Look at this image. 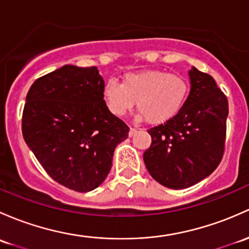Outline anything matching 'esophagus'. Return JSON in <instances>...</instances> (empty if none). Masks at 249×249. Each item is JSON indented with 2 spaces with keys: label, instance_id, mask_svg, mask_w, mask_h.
I'll return each mask as SVG.
<instances>
[{
  "label": "esophagus",
  "instance_id": "esophagus-1",
  "mask_svg": "<svg viewBox=\"0 0 249 249\" xmlns=\"http://www.w3.org/2000/svg\"><path fill=\"white\" fill-rule=\"evenodd\" d=\"M136 133H137V129H135V127H131V129H130V132H129L130 137H132V136H135Z\"/></svg>",
  "mask_w": 249,
  "mask_h": 249
}]
</instances>
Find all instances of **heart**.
I'll return each mask as SVG.
<instances>
[{
  "instance_id": "obj_1",
  "label": "heart",
  "mask_w": 249,
  "mask_h": 249,
  "mask_svg": "<svg viewBox=\"0 0 249 249\" xmlns=\"http://www.w3.org/2000/svg\"><path fill=\"white\" fill-rule=\"evenodd\" d=\"M191 85L182 75L163 70L126 74L119 83L108 78L103 98L112 114L123 117L132 111L136 101L141 116L150 124H161L177 116L186 104Z\"/></svg>"
}]
</instances>
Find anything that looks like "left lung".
<instances>
[{"instance_id":"1","label":"left lung","mask_w":249,"mask_h":249,"mask_svg":"<svg viewBox=\"0 0 249 249\" xmlns=\"http://www.w3.org/2000/svg\"><path fill=\"white\" fill-rule=\"evenodd\" d=\"M191 91L181 111L150 127L151 145L143 154L151 177L181 190L197 184L222 161L226 146L228 100L209 74L190 71Z\"/></svg>"}]
</instances>
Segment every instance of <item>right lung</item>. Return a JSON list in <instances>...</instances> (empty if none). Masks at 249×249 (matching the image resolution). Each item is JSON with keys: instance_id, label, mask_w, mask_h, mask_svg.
<instances>
[{"instance_id": "add662e5", "label": "right lung", "mask_w": 249, "mask_h": 249, "mask_svg": "<svg viewBox=\"0 0 249 249\" xmlns=\"http://www.w3.org/2000/svg\"><path fill=\"white\" fill-rule=\"evenodd\" d=\"M96 67L64 65L36 78L22 112L23 140L58 184L88 192L106 179L129 126L103 98Z\"/></svg>"}]
</instances>
